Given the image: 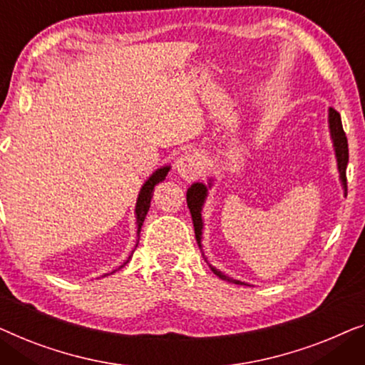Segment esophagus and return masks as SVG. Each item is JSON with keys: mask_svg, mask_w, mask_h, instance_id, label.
<instances>
[{"mask_svg": "<svg viewBox=\"0 0 365 365\" xmlns=\"http://www.w3.org/2000/svg\"><path fill=\"white\" fill-rule=\"evenodd\" d=\"M175 170L178 175L183 178V180L192 182L200 175V170H202V162H200V158L195 155V153H183V155L177 158Z\"/></svg>", "mask_w": 365, "mask_h": 365, "instance_id": "esophagus-1", "label": "esophagus"}]
</instances>
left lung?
<instances>
[{
    "mask_svg": "<svg viewBox=\"0 0 365 365\" xmlns=\"http://www.w3.org/2000/svg\"><path fill=\"white\" fill-rule=\"evenodd\" d=\"M329 130H331V138H332V145H334V152H336V158H337V168H339V177H341L342 187H344V195L347 197V178H346V168H347V162H349V147H347V137L346 132L342 129V120L339 112L334 109H329ZM212 178H210L208 187L205 183H193L192 187L187 190V205L190 208V213H192V220H193V228H195V238H197V243L200 248H202V232H203V220H202V210H203V203L208 197V188L212 187ZM210 268L218 278H222L223 281H228V283L233 284H246L243 281L233 279L230 276L223 274L222 271H218L217 268H213L210 264Z\"/></svg>",
    "mask_w": 365,
    "mask_h": 365,
    "instance_id": "8db88e82",
    "label": "left lung"
}]
</instances>
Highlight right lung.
Returning <instances> with one entry per match:
<instances>
[{"mask_svg": "<svg viewBox=\"0 0 365 365\" xmlns=\"http://www.w3.org/2000/svg\"><path fill=\"white\" fill-rule=\"evenodd\" d=\"M170 170V167H162V168H157L155 172L152 173L150 177H148V180L142 185L140 192H138V198H137V205H135V218H137V235L140 233V228L143 225V220L147 217V212L148 208H150V200H152V193H153V188H155L157 183H160L165 180L167 173ZM137 248V245H135ZM129 261V259H127ZM125 261V263H127ZM124 263V264H125ZM122 268V266H120ZM114 273V271H112ZM110 273V274H112ZM104 276H109V274H104Z\"/></svg>", "mask_w": 365, "mask_h": 365, "instance_id": "1", "label": "right lung"}]
</instances>
